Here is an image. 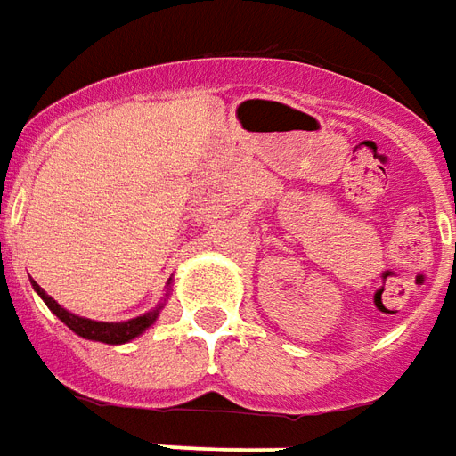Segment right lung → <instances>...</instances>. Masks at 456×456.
<instances>
[{
  "mask_svg": "<svg viewBox=\"0 0 456 456\" xmlns=\"http://www.w3.org/2000/svg\"><path fill=\"white\" fill-rule=\"evenodd\" d=\"M31 284L33 289H36V294L45 301V305L51 308L53 314L58 315L62 323L68 325L72 333H77L79 338H85V340L106 342V345H123V342H131L133 338L142 335L155 321H158L159 308H162V305H158V308H152L148 314L138 315V318H131V321H123V323H99V321H89V318H82V315L69 314V311H65L58 301H53L36 281H31Z\"/></svg>",
  "mask_w": 456,
  "mask_h": 456,
  "instance_id": "right-lung-1",
  "label": "right lung"
}]
</instances>
